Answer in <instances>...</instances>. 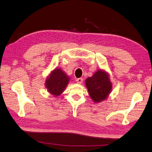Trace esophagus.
<instances>
[{
	"mask_svg": "<svg viewBox=\"0 0 152 152\" xmlns=\"http://www.w3.org/2000/svg\"><path fill=\"white\" fill-rule=\"evenodd\" d=\"M76 82H77V84H81L83 82V78H78V79L76 80Z\"/></svg>",
	"mask_w": 152,
	"mask_h": 152,
	"instance_id": "obj_1",
	"label": "esophagus"
}]
</instances>
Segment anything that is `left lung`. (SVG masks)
Listing matches in <instances>:
<instances>
[{
    "instance_id": "obj_1",
    "label": "left lung",
    "mask_w": 152,
    "mask_h": 152,
    "mask_svg": "<svg viewBox=\"0 0 152 152\" xmlns=\"http://www.w3.org/2000/svg\"><path fill=\"white\" fill-rule=\"evenodd\" d=\"M85 82L89 95L94 103L106 100L112 91L110 76L105 70H97L93 76L86 78Z\"/></svg>"
}]
</instances>
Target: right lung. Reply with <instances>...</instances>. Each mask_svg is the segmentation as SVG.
Masks as SVG:
<instances>
[{
  "label": "right lung",
  "instance_id": "1",
  "mask_svg": "<svg viewBox=\"0 0 152 152\" xmlns=\"http://www.w3.org/2000/svg\"><path fill=\"white\" fill-rule=\"evenodd\" d=\"M70 81V78L61 68H56L47 76L45 85L50 95L59 96L64 91Z\"/></svg>",
  "mask_w": 152,
  "mask_h": 152
}]
</instances>
